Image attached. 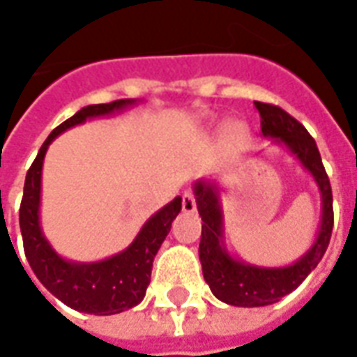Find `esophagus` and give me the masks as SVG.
<instances>
[{
    "instance_id": "esophagus-1",
    "label": "esophagus",
    "mask_w": 357,
    "mask_h": 357,
    "mask_svg": "<svg viewBox=\"0 0 357 357\" xmlns=\"http://www.w3.org/2000/svg\"><path fill=\"white\" fill-rule=\"evenodd\" d=\"M181 208H183V212L191 213L197 210V202H195V195L191 191L183 192V197H181Z\"/></svg>"
}]
</instances>
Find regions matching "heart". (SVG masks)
<instances>
[{
    "instance_id": "obj_1",
    "label": "heart",
    "mask_w": 357,
    "mask_h": 357,
    "mask_svg": "<svg viewBox=\"0 0 357 357\" xmlns=\"http://www.w3.org/2000/svg\"><path fill=\"white\" fill-rule=\"evenodd\" d=\"M250 136V128L244 123H231L227 126V139L234 145L244 144L245 139Z\"/></svg>"
}]
</instances>
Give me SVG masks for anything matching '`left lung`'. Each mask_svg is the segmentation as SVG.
<instances>
[{
	"instance_id": "left-lung-1",
	"label": "left lung",
	"mask_w": 357,
	"mask_h": 357,
	"mask_svg": "<svg viewBox=\"0 0 357 357\" xmlns=\"http://www.w3.org/2000/svg\"><path fill=\"white\" fill-rule=\"evenodd\" d=\"M261 115V132L274 144L284 145L295 155L316 181L321 195V221L318 236L310 250L287 266H259L234 259L223 242V210L219 200V187L212 179H199L192 192L202 218L199 257L206 284L219 301L232 306H266L303 284L326 253L333 231V195L326 168L321 165L318 145L297 119H293L278 105L253 102Z\"/></svg>"
}]
</instances>
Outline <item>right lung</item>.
I'll list each match as a JSON object with an SVG mask.
<instances>
[{"instance_id":"add662e5","label":"right lung","mask_w":357,"mask_h":357,"mask_svg":"<svg viewBox=\"0 0 357 357\" xmlns=\"http://www.w3.org/2000/svg\"><path fill=\"white\" fill-rule=\"evenodd\" d=\"M134 104L136 100H115L112 104H94L79 109L73 117L56 126L51 136L45 139L24 181L20 231L26 259L39 282L56 299L79 312L112 316L128 310L144 301L145 289L151 282L153 259L160 244L165 242L166 234L170 232L172 221L181 212V197H176L165 208L153 213L139 229L134 242L121 253L94 263L64 259L52 250L49 240L45 238L39 221L45 153L52 144V139L71 126L83 125L86 119L113 115Z\"/></svg>"}]
</instances>
